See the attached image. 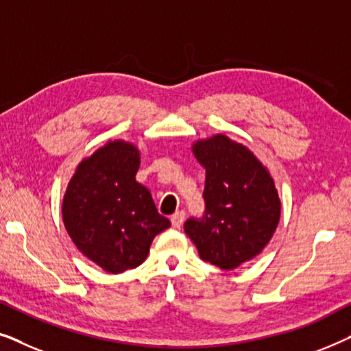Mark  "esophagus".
Returning a JSON list of instances; mask_svg holds the SVG:
<instances>
[{"label": "esophagus", "mask_w": 351, "mask_h": 351, "mask_svg": "<svg viewBox=\"0 0 351 351\" xmlns=\"http://www.w3.org/2000/svg\"><path fill=\"white\" fill-rule=\"evenodd\" d=\"M184 219H185V213L184 210H177L176 214L171 215V223L174 228H180V225L184 223Z\"/></svg>", "instance_id": "1"}]
</instances>
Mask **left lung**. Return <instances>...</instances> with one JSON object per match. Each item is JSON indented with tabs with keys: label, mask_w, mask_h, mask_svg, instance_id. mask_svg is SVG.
<instances>
[{
	"label": "left lung",
	"mask_w": 351,
	"mask_h": 351,
	"mask_svg": "<svg viewBox=\"0 0 351 351\" xmlns=\"http://www.w3.org/2000/svg\"><path fill=\"white\" fill-rule=\"evenodd\" d=\"M191 150L206 169V210L186 220L185 233L203 261L233 270L258 256L275 233L281 215L275 182L247 147L223 134Z\"/></svg>",
	"instance_id": "1"
}]
</instances>
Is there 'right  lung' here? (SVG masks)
Masks as SVG:
<instances>
[{
  "mask_svg": "<svg viewBox=\"0 0 351 351\" xmlns=\"http://www.w3.org/2000/svg\"><path fill=\"white\" fill-rule=\"evenodd\" d=\"M138 166L136 145L110 141L80 162L62 201L71 241L108 273L141 265L153 238L171 227L158 214L150 190L136 180Z\"/></svg>",
  "mask_w": 351,
  "mask_h": 351,
  "instance_id": "obj_1",
  "label": "right lung"
}]
</instances>
